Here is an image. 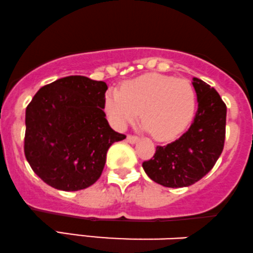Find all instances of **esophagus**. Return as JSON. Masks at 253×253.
<instances>
[{
	"mask_svg": "<svg viewBox=\"0 0 253 253\" xmlns=\"http://www.w3.org/2000/svg\"><path fill=\"white\" fill-rule=\"evenodd\" d=\"M126 141L129 142V143H136V142L138 141V137L135 135H127L126 136Z\"/></svg>",
	"mask_w": 253,
	"mask_h": 253,
	"instance_id": "esophagus-1",
	"label": "esophagus"
}]
</instances>
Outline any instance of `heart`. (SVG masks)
I'll use <instances>...</instances> for the list:
<instances>
[{"instance_id": "1", "label": "heart", "mask_w": 253, "mask_h": 253, "mask_svg": "<svg viewBox=\"0 0 253 253\" xmlns=\"http://www.w3.org/2000/svg\"><path fill=\"white\" fill-rule=\"evenodd\" d=\"M197 92L191 82L157 73H148L121 86L120 91H108L104 111L112 126L124 129L137 118L159 141H170L180 136L194 118Z\"/></svg>"}]
</instances>
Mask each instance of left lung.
<instances>
[{
    "label": "left lung",
    "instance_id": "obj_1",
    "mask_svg": "<svg viewBox=\"0 0 253 253\" xmlns=\"http://www.w3.org/2000/svg\"><path fill=\"white\" fill-rule=\"evenodd\" d=\"M198 111L189 129L167 145H157L153 159L143 162L145 174L170 188L188 187L203 179L221 155L226 132V104L214 88L193 78Z\"/></svg>",
    "mask_w": 253,
    "mask_h": 253
}]
</instances>
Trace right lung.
<instances>
[{
  "mask_svg": "<svg viewBox=\"0 0 253 253\" xmlns=\"http://www.w3.org/2000/svg\"><path fill=\"white\" fill-rule=\"evenodd\" d=\"M108 85L70 76L41 87L26 109L25 155L33 171L55 189H85L99 179L106 153L126 138L105 118Z\"/></svg>",
  "mask_w": 253,
  "mask_h": 253,
  "instance_id": "obj_1",
  "label": "right lung"
}]
</instances>
